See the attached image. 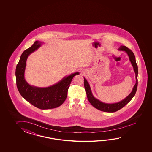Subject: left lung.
I'll return each mask as SVG.
<instances>
[{
  "instance_id": "left-lung-1",
  "label": "left lung",
  "mask_w": 152,
  "mask_h": 152,
  "mask_svg": "<svg viewBox=\"0 0 152 152\" xmlns=\"http://www.w3.org/2000/svg\"><path fill=\"white\" fill-rule=\"evenodd\" d=\"M118 50H122L126 52V54L128 55L129 58V60L131 62L132 67L134 68V71L135 73L136 84L132 88V91L127 97L124 98L123 100L120 101V102L116 103L108 104L105 103L100 100L97 99L94 97L92 93L91 92L90 86L88 83L87 82V80L84 77V87L86 92L87 97L89 102L91 104V105L98 110L102 111L104 112L107 113H114L118 110H120L122 107H124L126 104L128 103L130 100H132L133 97H134L136 94V92L137 88V75H138V67L137 65L136 62L135 56L133 52L128 48L126 47L124 45H121Z\"/></svg>"
}]
</instances>
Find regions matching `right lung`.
I'll return each instance as SVG.
<instances>
[{"mask_svg":"<svg viewBox=\"0 0 152 152\" xmlns=\"http://www.w3.org/2000/svg\"><path fill=\"white\" fill-rule=\"evenodd\" d=\"M42 42L36 41L20 56L16 69L17 87L20 95L34 106L42 110L54 109L62 105L67 96L68 88L75 72L65 77L58 83L48 87H38L30 85L25 80L24 72L27 58L31 53L41 46Z\"/></svg>","mask_w":152,"mask_h":152,"instance_id":"add662e5","label":"right lung"}]
</instances>
